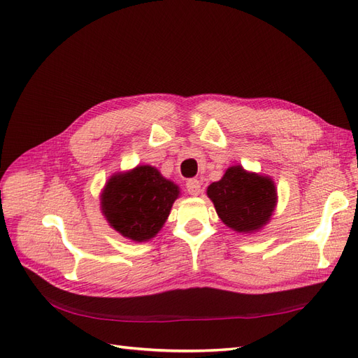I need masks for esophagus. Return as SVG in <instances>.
I'll list each match as a JSON object with an SVG mask.
<instances>
[{
  "label": "esophagus",
  "mask_w": 358,
  "mask_h": 358,
  "mask_svg": "<svg viewBox=\"0 0 358 358\" xmlns=\"http://www.w3.org/2000/svg\"><path fill=\"white\" fill-rule=\"evenodd\" d=\"M187 191L191 194V196H199L201 192V183L199 179H189L187 182Z\"/></svg>",
  "instance_id": "34e87169"
}]
</instances>
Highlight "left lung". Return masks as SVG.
Returning <instances> with one entry per match:
<instances>
[{"label":"left lung","instance_id":"1","mask_svg":"<svg viewBox=\"0 0 358 358\" xmlns=\"http://www.w3.org/2000/svg\"><path fill=\"white\" fill-rule=\"evenodd\" d=\"M220 220L236 233L252 234L270 221L278 203L273 179L262 173L231 166L224 176L208 187Z\"/></svg>","mask_w":358,"mask_h":358}]
</instances>
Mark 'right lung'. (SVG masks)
<instances>
[{
	"label": "right lung",
	"instance_id": "right-lung-1",
	"mask_svg": "<svg viewBox=\"0 0 358 358\" xmlns=\"http://www.w3.org/2000/svg\"><path fill=\"white\" fill-rule=\"evenodd\" d=\"M180 196L175 182L152 166L117 171L101 191L100 209L115 231L133 242H148L166 224Z\"/></svg>",
	"mask_w": 358,
	"mask_h": 358
}]
</instances>
